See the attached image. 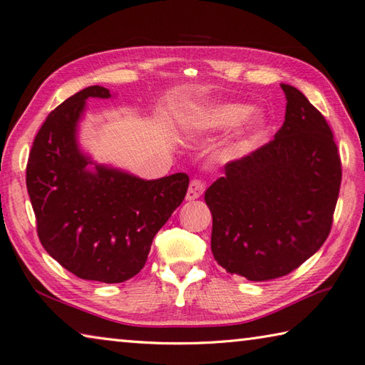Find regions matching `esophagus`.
Here are the masks:
<instances>
[{
    "mask_svg": "<svg viewBox=\"0 0 365 365\" xmlns=\"http://www.w3.org/2000/svg\"><path fill=\"white\" fill-rule=\"evenodd\" d=\"M203 192H205V182L201 180H192L189 184L187 195H185V198H187L189 201H193L203 195Z\"/></svg>",
    "mask_w": 365,
    "mask_h": 365,
    "instance_id": "esophagus-1",
    "label": "esophagus"
}]
</instances>
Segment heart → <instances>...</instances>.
<instances>
[{
    "label": "heart",
    "instance_id": "b5f03b06",
    "mask_svg": "<svg viewBox=\"0 0 365 365\" xmlns=\"http://www.w3.org/2000/svg\"><path fill=\"white\" fill-rule=\"evenodd\" d=\"M182 129L190 134H212L232 129L222 148L228 160L244 158L261 137L267 126V117L261 109H251L244 103L220 101L193 108L181 121Z\"/></svg>",
    "mask_w": 365,
    "mask_h": 365
}]
</instances>
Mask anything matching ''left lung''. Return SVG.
Listing matches in <instances>:
<instances>
[{
	"instance_id": "1",
	"label": "left lung",
	"mask_w": 365,
	"mask_h": 365,
	"mask_svg": "<svg viewBox=\"0 0 365 365\" xmlns=\"http://www.w3.org/2000/svg\"><path fill=\"white\" fill-rule=\"evenodd\" d=\"M281 88L286 117L274 139L226 164L205 193L215 261L250 281L284 277L317 253L341 189V158L325 117L298 88Z\"/></svg>"
}]
</instances>
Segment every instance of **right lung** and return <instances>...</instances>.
Wrapping results in <instances>:
<instances>
[{"mask_svg":"<svg viewBox=\"0 0 365 365\" xmlns=\"http://www.w3.org/2000/svg\"><path fill=\"white\" fill-rule=\"evenodd\" d=\"M91 86L46 117L26 167V187L46 253L81 279L106 284L139 273L153 239L182 203L189 176L142 180L96 164L81 150L79 121L88 98H110Z\"/></svg>","mask_w":365,"mask_h":365,"instance_id":"1","label":"right lung"}]
</instances>
